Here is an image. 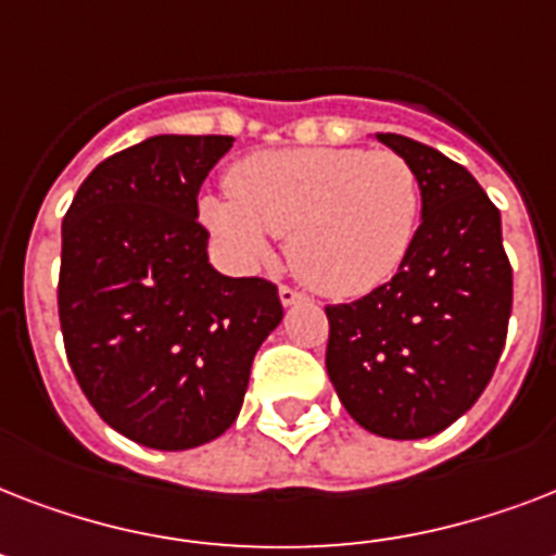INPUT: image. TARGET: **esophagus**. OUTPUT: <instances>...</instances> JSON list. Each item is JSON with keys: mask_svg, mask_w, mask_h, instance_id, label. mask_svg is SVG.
<instances>
[{"mask_svg": "<svg viewBox=\"0 0 556 556\" xmlns=\"http://www.w3.org/2000/svg\"><path fill=\"white\" fill-rule=\"evenodd\" d=\"M300 300H305V296L300 294V291H296V288H291V286H279V303L286 305V308H291V305H296V303H300Z\"/></svg>", "mask_w": 556, "mask_h": 556, "instance_id": "1", "label": "esophagus"}]
</instances>
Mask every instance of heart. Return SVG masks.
Wrapping results in <instances>:
<instances>
[{"instance_id": "obj_1", "label": "heart", "mask_w": 556, "mask_h": 556, "mask_svg": "<svg viewBox=\"0 0 556 556\" xmlns=\"http://www.w3.org/2000/svg\"><path fill=\"white\" fill-rule=\"evenodd\" d=\"M227 195L199 216L236 265L253 268L288 236L296 277L326 296H364L404 262L421 216L413 164L392 150L303 147L253 152L227 173Z\"/></svg>"}]
</instances>
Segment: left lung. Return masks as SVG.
I'll use <instances>...</instances> for the list:
<instances>
[{
	"instance_id": "obj_1",
	"label": "left lung",
	"mask_w": 556,
	"mask_h": 556,
	"mask_svg": "<svg viewBox=\"0 0 556 556\" xmlns=\"http://www.w3.org/2000/svg\"><path fill=\"white\" fill-rule=\"evenodd\" d=\"M375 138L413 164L421 225L387 286L326 308V369L364 430L413 441L447 430L491 383L514 274L500 210L462 164L404 135Z\"/></svg>"
}]
</instances>
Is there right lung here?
<instances>
[{"instance_id":"add662e5","label":"right lung","mask_w":556,"mask_h":556,"mask_svg":"<svg viewBox=\"0 0 556 556\" xmlns=\"http://www.w3.org/2000/svg\"><path fill=\"white\" fill-rule=\"evenodd\" d=\"M230 147L152 135L91 169L63 218L65 355L100 418L143 447L218 439L282 323L277 286L210 265L199 190Z\"/></svg>"}]
</instances>
